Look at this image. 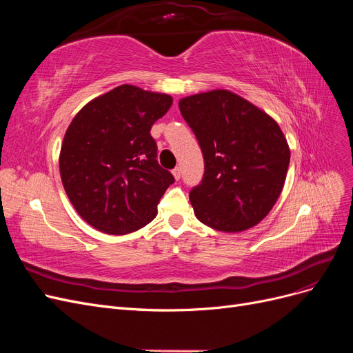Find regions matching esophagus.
I'll return each mask as SVG.
<instances>
[{"label":"esophagus","mask_w":353,"mask_h":353,"mask_svg":"<svg viewBox=\"0 0 353 353\" xmlns=\"http://www.w3.org/2000/svg\"><path fill=\"white\" fill-rule=\"evenodd\" d=\"M172 175H174V178L178 181V179L181 178V168H175V169L172 170Z\"/></svg>","instance_id":"1"}]
</instances>
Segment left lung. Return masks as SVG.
<instances>
[{
  "label": "left lung",
  "instance_id": "left-lung-1",
  "mask_svg": "<svg viewBox=\"0 0 353 353\" xmlns=\"http://www.w3.org/2000/svg\"><path fill=\"white\" fill-rule=\"evenodd\" d=\"M178 105L205 159L201 184L190 191L197 219L222 232L258 225L279 200L290 163L281 128L230 90L188 95Z\"/></svg>",
  "mask_w": 353,
  "mask_h": 353
}]
</instances>
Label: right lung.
Wrapping results in <instances>:
<instances>
[{
	"label": "right lung",
	"mask_w": 353,
	"mask_h": 353,
	"mask_svg": "<svg viewBox=\"0 0 353 353\" xmlns=\"http://www.w3.org/2000/svg\"><path fill=\"white\" fill-rule=\"evenodd\" d=\"M172 97L119 85L92 99L63 138L59 168L79 216L104 234L123 236L145 227L174 176L159 166L150 130Z\"/></svg>",
	"instance_id": "1"
}]
</instances>
